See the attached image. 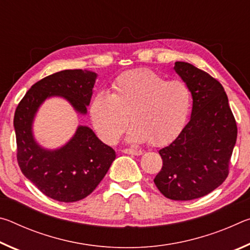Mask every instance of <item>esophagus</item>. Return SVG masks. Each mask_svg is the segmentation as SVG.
<instances>
[{"label": "esophagus", "mask_w": 250, "mask_h": 250, "mask_svg": "<svg viewBox=\"0 0 250 250\" xmlns=\"http://www.w3.org/2000/svg\"><path fill=\"white\" fill-rule=\"evenodd\" d=\"M124 153L126 154H132V155H141L142 154V151L139 150V149H133V147H130V149H124L122 150Z\"/></svg>", "instance_id": "esophagus-1"}]
</instances>
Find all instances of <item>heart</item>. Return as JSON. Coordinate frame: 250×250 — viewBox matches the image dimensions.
<instances>
[{
    "instance_id": "b5f03b06",
    "label": "heart",
    "mask_w": 250,
    "mask_h": 250,
    "mask_svg": "<svg viewBox=\"0 0 250 250\" xmlns=\"http://www.w3.org/2000/svg\"><path fill=\"white\" fill-rule=\"evenodd\" d=\"M192 105V92L182 80H167L150 69L117 77L111 94L100 91L89 105L90 119L104 142L113 145L133 125L129 140L161 145L180 132Z\"/></svg>"
}]
</instances>
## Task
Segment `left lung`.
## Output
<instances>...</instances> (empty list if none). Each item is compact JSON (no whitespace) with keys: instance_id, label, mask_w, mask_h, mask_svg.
I'll return each mask as SVG.
<instances>
[{"instance_id":"obj_1","label":"left lung","mask_w":250,"mask_h":250,"mask_svg":"<svg viewBox=\"0 0 250 250\" xmlns=\"http://www.w3.org/2000/svg\"><path fill=\"white\" fill-rule=\"evenodd\" d=\"M174 69L191 89V119L171 145L159 151L163 166L154 183L170 200L191 201L226 180L237 125L218 80L188 62H176Z\"/></svg>"}]
</instances>
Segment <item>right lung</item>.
Masks as SVG:
<instances>
[{
  "label": "right lung",
  "mask_w": 250,
  "mask_h": 250,
  "mask_svg": "<svg viewBox=\"0 0 250 250\" xmlns=\"http://www.w3.org/2000/svg\"><path fill=\"white\" fill-rule=\"evenodd\" d=\"M97 74L90 70H62L34 83L20 101L14 115L21 171L46 196L58 202L83 200L98 186L116 159L112 147L79 125L64 146L46 150L33 137V120L40 105L53 96L69 101L76 111L87 113Z\"/></svg>",
  "instance_id": "obj_1"
}]
</instances>
